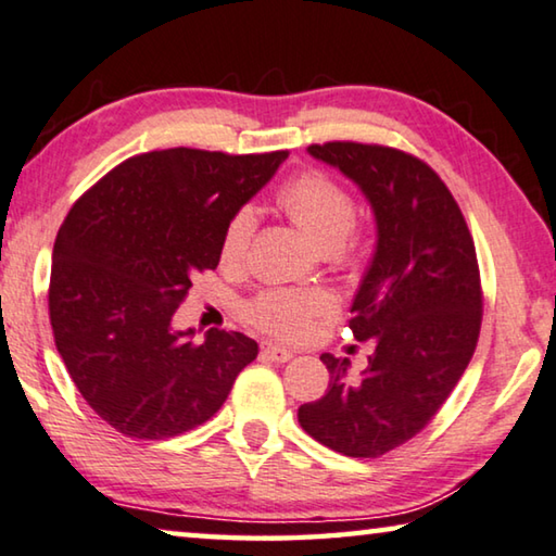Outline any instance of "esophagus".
Returning a JSON list of instances; mask_svg holds the SVG:
<instances>
[{
    "mask_svg": "<svg viewBox=\"0 0 556 556\" xmlns=\"http://www.w3.org/2000/svg\"><path fill=\"white\" fill-rule=\"evenodd\" d=\"M261 355L266 357V361H273V363H288L290 357H293V350H286V348L273 345V343H263Z\"/></svg>",
    "mask_w": 556,
    "mask_h": 556,
    "instance_id": "1",
    "label": "esophagus"
}]
</instances>
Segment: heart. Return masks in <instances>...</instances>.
<instances>
[{"label":"heart","mask_w":556,"mask_h":556,"mask_svg":"<svg viewBox=\"0 0 556 556\" xmlns=\"http://www.w3.org/2000/svg\"><path fill=\"white\" fill-rule=\"evenodd\" d=\"M278 203L305 230V236L326 253L340 249L355 226V201L338 184L320 174L298 176L280 191ZM253 230L255 213L251 208L236 211L220 238V261L226 266H241L245 261ZM330 311L332 301L323 290L276 288L255 298L249 305V318L261 330L280 340H301L313 330V320Z\"/></svg>","instance_id":"obj_1"}]
</instances>
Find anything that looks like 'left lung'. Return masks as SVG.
Returning <instances> with one entry per match:
<instances>
[{"mask_svg":"<svg viewBox=\"0 0 556 556\" xmlns=\"http://www.w3.org/2000/svg\"><path fill=\"white\" fill-rule=\"evenodd\" d=\"M350 178L375 216V253L350 305V330L375 345L361 378L323 353L328 392L298 407L303 430L348 457L405 445L450 397L480 338L472 236L447 186L420 159L372 143L307 147Z\"/></svg>","mask_w":556,"mask_h":556,"instance_id":"left-lung-1","label":"left lung"}]
</instances>
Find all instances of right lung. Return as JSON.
Listing matches in <instances>:
<instances>
[{"label":"right lung","instance_id":"right-lung-1","mask_svg":"<svg viewBox=\"0 0 556 556\" xmlns=\"http://www.w3.org/2000/svg\"><path fill=\"white\" fill-rule=\"evenodd\" d=\"M286 151L228 156L166 149L126 159L74 203L51 253L49 318L74 386L136 440L189 432L226 403L258 343L236 330H176L195 273Z\"/></svg>","mask_w":556,"mask_h":556}]
</instances>
